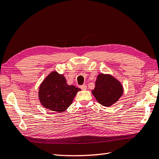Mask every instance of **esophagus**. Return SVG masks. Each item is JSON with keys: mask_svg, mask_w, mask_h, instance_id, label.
Returning <instances> with one entry per match:
<instances>
[{"mask_svg": "<svg viewBox=\"0 0 159 159\" xmlns=\"http://www.w3.org/2000/svg\"><path fill=\"white\" fill-rule=\"evenodd\" d=\"M81 89H82V90H86V89H87V86H86V85H81Z\"/></svg>", "mask_w": 159, "mask_h": 159, "instance_id": "1", "label": "esophagus"}]
</instances>
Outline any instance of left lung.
Segmentation results:
<instances>
[{
    "mask_svg": "<svg viewBox=\"0 0 159 159\" xmlns=\"http://www.w3.org/2000/svg\"><path fill=\"white\" fill-rule=\"evenodd\" d=\"M91 93L101 105L110 107L123 95V87L122 84L112 75L99 74Z\"/></svg>",
    "mask_w": 159,
    "mask_h": 159,
    "instance_id": "left-lung-1",
    "label": "left lung"
}]
</instances>
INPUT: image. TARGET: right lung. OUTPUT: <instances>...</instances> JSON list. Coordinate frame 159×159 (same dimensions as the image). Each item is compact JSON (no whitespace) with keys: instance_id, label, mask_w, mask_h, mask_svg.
I'll list each match as a JSON object with an SVG mask.
<instances>
[{"instance_id":"right-lung-1","label":"right lung","mask_w":159,"mask_h":159,"mask_svg":"<svg viewBox=\"0 0 159 159\" xmlns=\"http://www.w3.org/2000/svg\"><path fill=\"white\" fill-rule=\"evenodd\" d=\"M81 89L67 84L63 74L53 71L42 81L38 89V99L43 107L52 111L61 113L72 103Z\"/></svg>"}]
</instances>
